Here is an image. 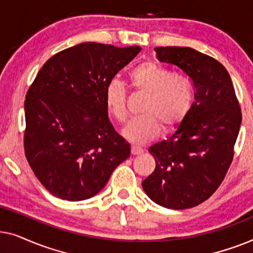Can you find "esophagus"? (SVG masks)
Returning <instances> with one entry per match:
<instances>
[{"instance_id":"34e87169","label":"esophagus","mask_w":253,"mask_h":253,"mask_svg":"<svg viewBox=\"0 0 253 253\" xmlns=\"http://www.w3.org/2000/svg\"><path fill=\"white\" fill-rule=\"evenodd\" d=\"M144 152V150L139 146H131V154L132 155H139Z\"/></svg>"}]
</instances>
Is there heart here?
I'll return each mask as SVG.
<instances>
[{
	"mask_svg": "<svg viewBox=\"0 0 253 253\" xmlns=\"http://www.w3.org/2000/svg\"><path fill=\"white\" fill-rule=\"evenodd\" d=\"M127 79L136 91L145 94L141 115L126 124L123 136L137 144L154 139L161 130H171L185 119L193 101L192 83L174 76L153 61L141 62L131 69ZM105 103L117 122L126 119V89L119 81L109 82L105 89Z\"/></svg>",
	"mask_w": 253,
	"mask_h": 253,
	"instance_id": "1",
	"label": "heart"
}]
</instances>
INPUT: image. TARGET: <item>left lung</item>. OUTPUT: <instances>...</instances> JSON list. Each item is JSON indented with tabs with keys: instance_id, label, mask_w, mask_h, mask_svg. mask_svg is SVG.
Masks as SVG:
<instances>
[{
	"instance_id": "left-lung-1",
	"label": "left lung",
	"mask_w": 253,
	"mask_h": 253,
	"mask_svg": "<svg viewBox=\"0 0 253 253\" xmlns=\"http://www.w3.org/2000/svg\"><path fill=\"white\" fill-rule=\"evenodd\" d=\"M158 58L188 76L195 102L176 132L150 147L157 162L143 189L159 205L185 210L209 199L234 159L242 112L226 68L190 47H157Z\"/></svg>"
}]
</instances>
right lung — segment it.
<instances>
[{"mask_svg": "<svg viewBox=\"0 0 253 253\" xmlns=\"http://www.w3.org/2000/svg\"><path fill=\"white\" fill-rule=\"evenodd\" d=\"M139 46L84 42L51 56L26 93L24 150L38 179L69 202L95 196L130 155L108 119L105 89Z\"/></svg>", "mask_w": 253, "mask_h": 253, "instance_id": "add662e5", "label": "right lung"}]
</instances>
